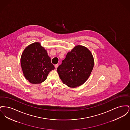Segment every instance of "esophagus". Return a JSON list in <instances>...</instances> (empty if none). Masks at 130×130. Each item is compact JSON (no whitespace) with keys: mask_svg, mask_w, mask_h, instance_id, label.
Returning a JSON list of instances; mask_svg holds the SVG:
<instances>
[{"mask_svg":"<svg viewBox=\"0 0 130 130\" xmlns=\"http://www.w3.org/2000/svg\"><path fill=\"white\" fill-rule=\"evenodd\" d=\"M58 64H56V65H55V67L56 69H57V67H58Z\"/></svg>","mask_w":130,"mask_h":130,"instance_id":"34e87169","label":"esophagus"}]
</instances>
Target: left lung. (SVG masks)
I'll list each match as a JSON object with an SVG mask.
<instances>
[{
	"instance_id": "1",
	"label": "left lung",
	"mask_w": 130,
	"mask_h": 130,
	"mask_svg": "<svg viewBox=\"0 0 130 130\" xmlns=\"http://www.w3.org/2000/svg\"><path fill=\"white\" fill-rule=\"evenodd\" d=\"M93 65L91 52L86 47L77 45L68 52L57 71L64 84L74 88L80 86L88 79Z\"/></svg>"
}]
</instances>
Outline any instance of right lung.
Here are the masks:
<instances>
[{"label": "right lung", "mask_w": 130, "mask_h": 130, "mask_svg": "<svg viewBox=\"0 0 130 130\" xmlns=\"http://www.w3.org/2000/svg\"><path fill=\"white\" fill-rule=\"evenodd\" d=\"M21 65L25 78L32 84L45 80L50 72L55 69L46 50L35 42L27 47L21 57Z\"/></svg>", "instance_id": "right-lung-1"}]
</instances>
